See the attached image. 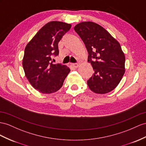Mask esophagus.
Returning <instances> with one entry per match:
<instances>
[{
	"label": "esophagus",
	"mask_w": 146,
	"mask_h": 146,
	"mask_svg": "<svg viewBox=\"0 0 146 146\" xmlns=\"http://www.w3.org/2000/svg\"><path fill=\"white\" fill-rule=\"evenodd\" d=\"M72 65H73V67H74V68H78V66H79V63H73Z\"/></svg>",
	"instance_id": "1"
}]
</instances>
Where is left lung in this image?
<instances>
[{
    "instance_id": "obj_1",
    "label": "left lung",
    "mask_w": 146,
    "mask_h": 146,
    "mask_svg": "<svg viewBox=\"0 0 146 146\" xmlns=\"http://www.w3.org/2000/svg\"><path fill=\"white\" fill-rule=\"evenodd\" d=\"M74 29L85 44L88 62L94 71L87 81L89 89L97 94L113 90L125 72V56L120 44L106 29L91 21L82 22Z\"/></svg>"
}]
</instances>
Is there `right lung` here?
Masks as SVG:
<instances>
[{"instance_id":"1","label":"right lung","mask_w":146,"mask_h":146,"mask_svg":"<svg viewBox=\"0 0 146 146\" xmlns=\"http://www.w3.org/2000/svg\"><path fill=\"white\" fill-rule=\"evenodd\" d=\"M72 25L61 21L48 22L27 45L23 59L26 77L33 87L43 94L59 90L70 72L66 65L55 64L58 44Z\"/></svg>"}]
</instances>
